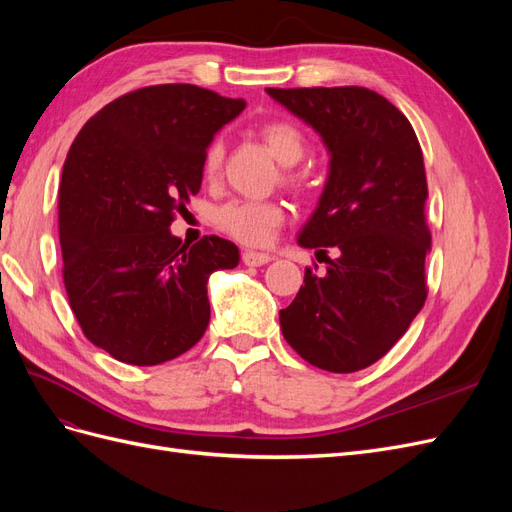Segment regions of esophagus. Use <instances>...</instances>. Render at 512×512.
Here are the masks:
<instances>
[{"instance_id": "esophagus-1", "label": "esophagus", "mask_w": 512, "mask_h": 512, "mask_svg": "<svg viewBox=\"0 0 512 512\" xmlns=\"http://www.w3.org/2000/svg\"><path fill=\"white\" fill-rule=\"evenodd\" d=\"M241 260H243V265H247V267H262V265H267V262H271L273 258L269 254L247 250V252L241 254Z\"/></svg>"}]
</instances>
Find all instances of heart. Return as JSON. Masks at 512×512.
Instances as JSON below:
<instances>
[{"instance_id": "heart-1", "label": "heart", "mask_w": 512, "mask_h": 512, "mask_svg": "<svg viewBox=\"0 0 512 512\" xmlns=\"http://www.w3.org/2000/svg\"><path fill=\"white\" fill-rule=\"evenodd\" d=\"M260 136L269 151L277 158V162L284 166H294L307 149V138L303 130L288 119H271L260 126ZM224 162V141L215 136L205 149L203 170L205 177H215L220 173ZM286 183H297L299 177L292 173L290 168L284 170ZM286 220L284 205L277 200H243L232 198L228 203L220 205L213 211V224L218 226L224 235L232 237L243 245L252 247H265L269 245L277 230L282 228Z\"/></svg>"}]
</instances>
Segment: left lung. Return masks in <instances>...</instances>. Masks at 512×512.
Returning <instances> with one entry per match:
<instances>
[{"instance_id":"left-lung-1","label":"left lung","mask_w":512,"mask_h":512,"mask_svg":"<svg viewBox=\"0 0 512 512\" xmlns=\"http://www.w3.org/2000/svg\"><path fill=\"white\" fill-rule=\"evenodd\" d=\"M267 94L312 126L331 153L327 185L297 239L324 252L327 273L305 269L280 327L307 363L350 374L382 359L427 299L423 151L406 115L371 89L267 87ZM327 246L337 259L326 256Z\"/></svg>"}]
</instances>
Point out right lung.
Segmentation results:
<instances>
[{"label":"right lung","mask_w":512,"mask_h":512,"mask_svg":"<svg viewBox=\"0 0 512 512\" xmlns=\"http://www.w3.org/2000/svg\"><path fill=\"white\" fill-rule=\"evenodd\" d=\"M245 108L188 83L151 85L106 104L68 151L59 243L72 312L91 344L130 365L188 352L211 318L207 280L235 269L222 237L170 235L203 183L205 149Z\"/></svg>","instance_id":"1"}]
</instances>
